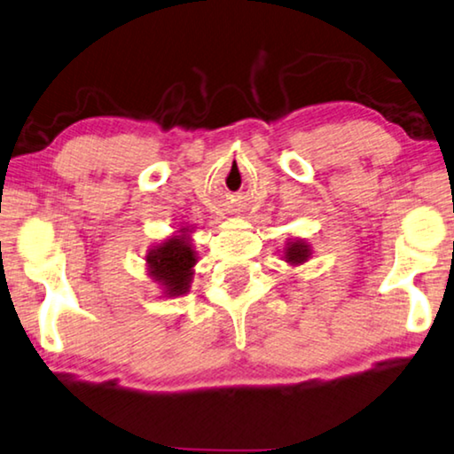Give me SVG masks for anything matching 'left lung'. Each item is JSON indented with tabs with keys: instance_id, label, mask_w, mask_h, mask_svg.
Listing matches in <instances>:
<instances>
[{
	"instance_id": "left-lung-1",
	"label": "left lung",
	"mask_w": 454,
	"mask_h": 454,
	"mask_svg": "<svg viewBox=\"0 0 454 454\" xmlns=\"http://www.w3.org/2000/svg\"><path fill=\"white\" fill-rule=\"evenodd\" d=\"M310 254H312L310 245H309V242H304L302 239H292L284 248L286 263H290L294 267L306 263V261L310 259Z\"/></svg>"
}]
</instances>
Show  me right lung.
Returning <instances> with one entry per match:
<instances>
[{
  "instance_id": "obj_1",
  "label": "right lung",
  "mask_w": 454,
  "mask_h": 454,
  "mask_svg": "<svg viewBox=\"0 0 454 454\" xmlns=\"http://www.w3.org/2000/svg\"><path fill=\"white\" fill-rule=\"evenodd\" d=\"M189 232V226L176 230V234L164 239L145 254L148 276L162 286V294L168 298L183 296L191 288L197 253L191 245Z\"/></svg>"
}]
</instances>
